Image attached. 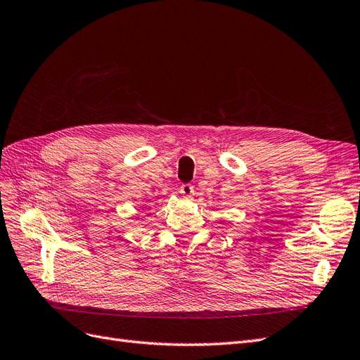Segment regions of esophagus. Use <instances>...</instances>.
Returning <instances> with one entry per match:
<instances>
[{
    "label": "esophagus",
    "mask_w": 360,
    "mask_h": 360,
    "mask_svg": "<svg viewBox=\"0 0 360 360\" xmlns=\"http://www.w3.org/2000/svg\"><path fill=\"white\" fill-rule=\"evenodd\" d=\"M180 193L183 195L184 198L191 200V198H193V195H195V189H193L192 184L186 183V184H181V186H180Z\"/></svg>",
    "instance_id": "1"
}]
</instances>
